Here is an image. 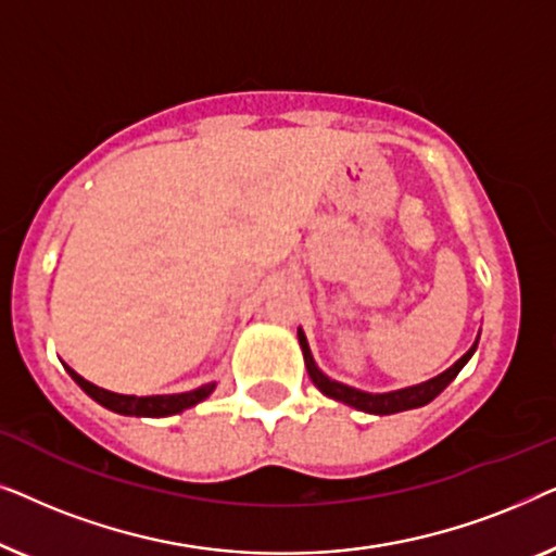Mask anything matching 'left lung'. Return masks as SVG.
<instances>
[{
  "instance_id": "left-lung-1",
  "label": "left lung",
  "mask_w": 556,
  "mask_h": 556,
  "mask_svg": "<svg viewBox=\"0 0 556 556\" xmlns=\"http://www.w3.org/2000/svg\"><path fill=\"white\" fill-rule=\"evenodd\" d=\"M299 341H301V349H303V359H306V369H308V375H311V379H314V384L318 387V390H321L326 397L346 402V405H352L356 409H364V413H371V415H392V413H402V409H413V407L428 405L430 400H435L438 394L443 392L455 377H458V371L466 367V362L470 359V356H473L476 346H478V339H476V344L470 346L468 352L463 354L451 369L443 371V375L435 377V379H430V382H422L417 387H407V390L387 392V394H369V392L354 390V387L333 382V379L326 377L324 371L316 367V362H314V356H311V349L306 344V337H303V331H299Z\"/></svg>"
}]
</instances>
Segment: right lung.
Wrapping results in <instances>:
<instances>
[{"instance_id":"add662e5","label":"right lung","mask_w":556,"mask_h":556,"mask_svg":"<svg viewBox=\"0 0 556 556\" xmlns=\"http://www.w3.org/2000/svg\"><path fill=\"white\" fill-rule=\"evenodd\" d=\"M67 375H71L75 382H78L83 390H86L96 402H101L103 407L113 409L118 415H136V417H166L177 415L181 409L197 405L204 397H210V392L215 390V384H204L200 390L185 392V394H156V397H134V394H116L109 390H101L88 379H83L78 371L67 367Z\"/></svg>"}]
</instances>
